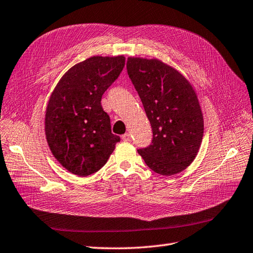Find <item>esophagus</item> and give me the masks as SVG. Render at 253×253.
<instances>
[{
    "mask_svg": "<svg viewBox=\"0 0 253 253\" xmlns=\"http://www.w3.org/2000/svg\"><path fill=\"white\" fill-rule=\"evenodd\" d=\"M122 139L124 140V141H130V139H131V134L130 133H125V134H123L122 135Z\"/></svg>",
    "mask_w": 253,
    "mask_h": 253,
    "instance_id": "obj_1",
    "label": "esophagus"
}]
</instances>
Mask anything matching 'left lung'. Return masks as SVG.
<instances>
[{"mask_svg": "<svg viewBox=\"0 0 253 253\" xmlns=\"http://www.w3.org/2000/svg\"><path fill=\"white\" fill-rule=\"evenodd\" d=\"M127 71L153 130L152 144L138 153L160 175L182 172L196 158L204 132L196 90L179 71L157 59L128 57Z\"/></svg>", "mask_w": 253, "mask_h": 253, "instance_id": "left-lung-1", "label": "left lung"}]
</instances>
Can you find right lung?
<instances>
[{
  "label": "right lung",
  "instance_id": "1",
  "mask_svg": "<svg viewBox=\"0 0 253 253\" xmlns=\"http://www.w3.org/2000/svg\"><path fill=\"white\" fill-rule=\"evenodd\" d=\"M124 66V55L88 57L71 67L51 94L44 132L53 156L70 173L87 176L100 170L120 142L100 101Z\"/></svg>",
  "mask_w": 253,
  "mask_h": 253
}]
</instances>
